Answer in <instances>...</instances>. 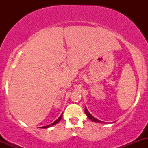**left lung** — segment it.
Wrapping results in <instances>:
<instances>
[{
  "mask_svg": "<svg viewBox=\"0 0 148 148\" xmlns=\"http://www.w3.org/2000/svg\"><path fill=\"white\" fill-rule=\"evenodd\" d=\"M84 112H85V113H86V116H87V117H88V118L90 119V120H92V121H93V122H102V121L97 120V119H96V118H95V117H94L93 116H92V114H91L89 112V111H88L87 109H86V107H85Z\"/></svg>",
  "mask_w": 148,
  "mask_h": 148,
  "instance_id": "obj_1",
  "label": "left lung"
}]
</instances>
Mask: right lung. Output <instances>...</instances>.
Instances as JSON below:
<instances>
[{
	"instance_id": "right-lung-1",
	"label": "right lung",
	"mask_w": 148,
	"mask_h": 148,
	"mask_svg": "<svg viewBox=\"0 0 148 148\" xmlns=\"http://www.w3.org/2000/svg\"><path fill=\"white\" fill-rule=\"evenodd\" d=\"M62 114H63V113H62V114H61V116L60 117H59V118L57 119V120H56V121H55L54 122H53V123L52 124H51V125H47V126H45V127H43V128H48V127H50L51 126H53V125H56V124H57L58 122H59V121L61 120V119H62Z\"/></svg>"
}]
</instances>
